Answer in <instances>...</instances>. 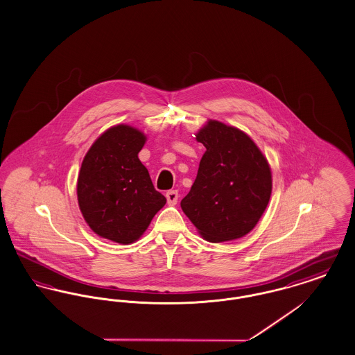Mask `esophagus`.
Returning a JSON list of instances; mask_svg holds the SVG:
<instances>
[{
	"label": "esophagus",
	"mask_w": 355,
	"mask_h": 355,
	"mask_svg": "<svg viewBox=\"0 0 355 355\" xmlns=\"http://www.w3.org/2000/svg\"><path fill=\"white\" fill-rule=\"evenodd\" d=\"M166 200H168V205L169 206H175L178 203V199H179V192L176 189H171L166 193Z\"/></svg>",
	"instance_id": "esophagus-1"
}]
</instances>
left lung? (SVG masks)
<instances>
[{
	"label": "left lung",
	"mask_w": 355,
	"mask_h": 355,
	"mask_svg": "<svg viewBox=\"0 0 355 355\" xmlns=\"http://www.w3.org/2000/svg\"><path fill=\"white\" fill-rule=\"evenodd\" d=\"M206 146L182 210L205 239L218 243L254 229L272 193V172L260 148L242 130L209 119L195 135Z\"/></svg>",
	"instance_id": "8db88e82"
}]
</instances>
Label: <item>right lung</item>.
I'll return each instance as SVG.
<instances>
[{
	"label": "right lung",
	"instance_id": "right-lung-1",
	"mask_svg": "<svg viewBox=\"0 0 355 355\" xmlns=\"http://www.w3.org/2000/svg\"><path fill=\"white\" fill-rule=\"evenodd\" d=\"M145 141L133 126H112L95 140L79 171L76 193L85 220L95 234L117 243L137 241L166 205L139 159Z\"/></svg>",
	"mask_w": 355,
	"mask_h": 355
}]
</instances>
